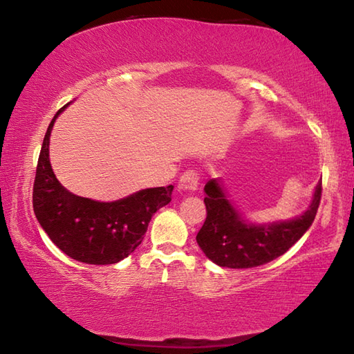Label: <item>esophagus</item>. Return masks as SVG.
Returning a JSON list of instances; mask_svg holds the SVG:
<instances>
[{
    "mask_svg": "<svg viewBox=\"0 0 354 354\" xmlns=\"http://www.w3.org/2000/svg\"><path fill=\"white\" fill-rule=\"evenodd\" d=\"M198 187V176L195 171H186L178 180V189L181 192H195Z\"/></svg>",
    "mask_w": 354,
    "mask_h": 354,
    "instance_id": "esophagus-1",
    "label": "esophagus"
}]
</instances>
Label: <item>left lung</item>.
<instances>
[{
	"mask_svg": "<svg viewBox=\"0 0 354 354\" xmlns=\"http://www.w3.org/2000/svg\"><path fill=\"white\" fill-rule=\"evenodd\" d=\"M207 218L196 235L201 250L218 266L243 270L268 263L284 254L308 231L322 198V181L314 187L308 208L288 221L248 222L218 178L204 187Z\"/></svg>",
	"mask_w": 354,
	"mask_h": 354,
	"instance_id": "8db88e82",
	"label": "left lung"
}]
</instances>
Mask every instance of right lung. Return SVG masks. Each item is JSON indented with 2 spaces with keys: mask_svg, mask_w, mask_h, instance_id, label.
<instances>
[{
  "mask_svg": "<svg viewBox=\"0 0 354 354\" xmlns=\"http://www.w3.org/2000/svg\"><path fill=\"white\" fill-rule=\"evenodd\" d=\"M71 102L55 114L44 136L35 171L34 213L52 243L71 259L91 265L118 263L141 244L151 216L169 204L174 186L141 189L111 203L66 190L52 169L49 146L56 119Z\"/></svg>",
  "mask_w": 354,
  "mask_h": 354,
  "instance_id": "1",
  "label": "right lung"
}]
</instances>
